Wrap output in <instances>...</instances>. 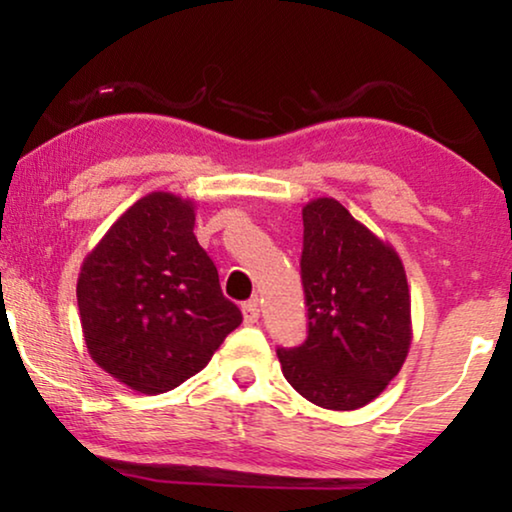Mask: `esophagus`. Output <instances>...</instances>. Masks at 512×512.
I'll list each match as a JSON object with an SVG mask.
<instances>
[{
    "mask_svg": "<svg viewBox=\"0 0 512 512\" xmlns=\"http://www.w3.org/2000/svg\"><path fill=\"white\" fill-rule=\"evenodd\" d=\"M258 314H261V310H258V300H249V303L242 305V317H244V324H247V326L256 324Z\"/></svg>",
    "mask_w": 512,
    "mask_h": 512,
    "instance_id": "1",
    "label": "esophagus"
}]
</instances>
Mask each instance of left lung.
<instances>
[{
  "instance_id": "8db88e82",
  "label": "left lung",
  "mask_w": 512,
  "mask_h": 512,
  "mask_svg": "<svg viewBox=\"0 0 512 512\" xmlns=\"http://www.w3.org/2000/svg\"><path fill=\"white\" fill-rule=\"evenodd\" d=\"M307 340L277 349L286 382L326 410H356L387 389L412 342L410 289L396 249L338 200L303 207Z\"/></svg>"
}]
</instances>
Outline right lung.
Segmentation results:
<instances>
[{
	"label": "right lung",
	"instance_id": "1",
	"mask_svg": "<svg viewBox=\"0 0 512 512\" xmlns=\"http://www.w3.org/2000/svg\"><path fill=\"white\" fill-rule=\"evenodd\" d=\"M193 226V200L149 193L81 265L76 300L90 359L139 394H165L200 373L242 324Z\"/></svg>",
	"mask_w": 512,
	"mask_h": 512
}]
</instances>
